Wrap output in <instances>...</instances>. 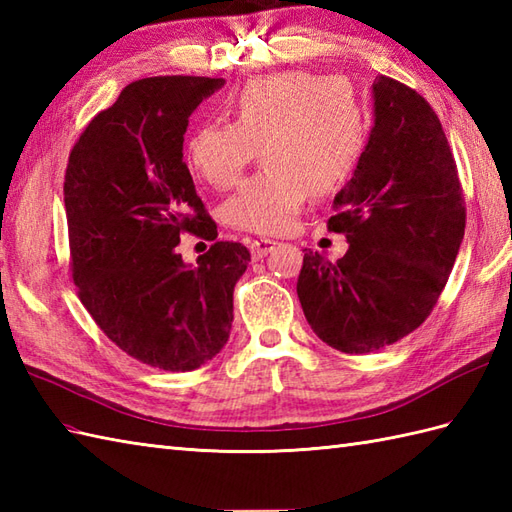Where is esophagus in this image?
Instances as JSON below:
<instances>
[{"instance_id":"obj_1","label":"esophagus","mask_w":512,"mask_h":512,"mask_svg":"<svg viewBox=\"0 0 512 512\" xmlns=\"http://www.w3.org/2000/svg\"><path fill=\"white\" fill-rule=\"evenodd\" d=\"M275 246H277L275 239H266V237L253 239V242H250V255H253V259H262V257H266Z\"/></svg>"}]
</instances>
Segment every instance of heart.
<instances>
[{"instance_id": "heart-1", "label": "heart", "mask_w": 512, "mask_h": 512, "mask_svg": "<svg viewBox=\"0 0 512 512\" xmlns=\"http://www.w3.org/2000/svg\"><path fill=\"white\" fill-rule=\"evenodd\" d=\"M231 123L195 129L187 165L224 191L239 182L262 147L266 169L224 204L239 231L275 235L295 224L310 195H330L350 180L365 147V114L341 79L281 72L242 85L226 103Z\"/></svg>"}]
</instances>
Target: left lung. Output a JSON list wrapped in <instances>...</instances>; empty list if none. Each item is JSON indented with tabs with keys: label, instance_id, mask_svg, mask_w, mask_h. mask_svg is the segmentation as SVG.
<instances>
[{
	"label": "left lung",
	"instance_id": "8db88e82",
	"mask_svg": "<svg viewBox=\"0 0 512 512\" xmlns=\"http://www.w3.org/2000/svg\"><path fill=\"white\" fill-rule=\"evenodd\" d=\"M374 116L328 220L350 248L334 264L306 248L297 279L310 328L345 354L383 350L420 328L447 286L466 226L458 167L431 105L378 74Z\"/></svg>",
	"mask_w": 512,
	"mask_h": 512
}]
</instances>
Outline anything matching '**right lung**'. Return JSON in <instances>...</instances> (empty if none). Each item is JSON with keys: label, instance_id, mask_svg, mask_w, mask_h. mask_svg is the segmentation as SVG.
Masks as SVG:
<instances>
[{"label": "right lung", "instance_id": "add662e5", "mask_svg": "<svg viewBox=\"0 0 512 512\" xmlns=\"http://www.w3.org/2000/svg\"><path fill=\"white\" fill-rule=\"evenodd\" d=\"M211 76L129 83L76 140L63 182L70 270L79 299L125 354L191 372L228 341L233 288L250 253L215 242L191 268L184 233L215 239L217 224L182 162L189 116L220 90Z\"/></svg>", "mask_w": 512, "mask_h": 512}]
</instances>
